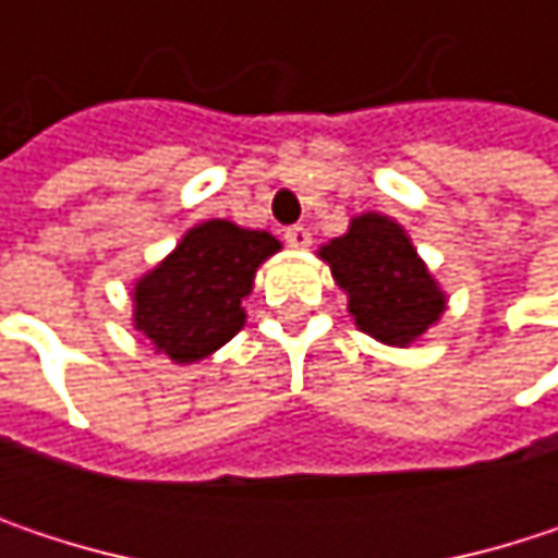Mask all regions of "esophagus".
Masks as SVG:
<instances>
[{
	"mask_svg": "<svg viewBox=\"0 0 558 558\" xmlns=\"http://www.w3.org/2000/svg\"><path fill=\"white\" fill-rule=\"evenodd\" d=\"M283 239H287V245H290V248H296V252L310 248V242H313L310 229H303V226H290V229L283 232Z\"/></svg>",
	"mask_w": 558,
	"mask_h": 558,
	"instance_id": "obj_1",
	"label": "esophagus"
}]
</instances>
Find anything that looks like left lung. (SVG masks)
Instances as JSON below:
<instances>
[{
  "label": "left lung",
  "mask_w": 558,
  "mask_h": 558,
  "mask_svg": "<svg viewBox=\"0 0 558 558\" xmlns=\"http://www.w3.org/2000/svg\"><path fill=\"white\" fill-rule=\"evenodd\" d=\"M316 255L349 296L355 326L385 345L420 342L446 313V290L416 255L407 229L385 213L352 216L349 229Z\"/></svg>",
  "instance_id": "obj_1"
}]
</instances>
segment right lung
Wrapping results in <instances>:
<instances>
[{
  "instance_id": "right-lung-1",
  "label": "right lung",
  "mask_w": 558,
  "mask_h": 558,
  "mask_svg": "<svg viewBox=\"0 0 558 558\" xmlns=\"http://www.w3.org/2000/svg\"><path fill=\"white\" fill-rule=\"evenodd\" d=\"M265 229L206 219L183 232L177 248L132 283V326L173 365L219 352L245 326V296L258 268L278 255Z\"/></svg>"
}]
</instances>
